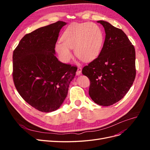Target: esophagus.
<instances>
[{
    "instance_id": "obj_1",
    "label": "esophagus",
    "mask_w": 150,
    "mask_h": 150,
    "mask_svg": "<svg viewBox=\"0 0 150 150\" xmlns=\"http://www.w3.org/2000/svg\"><path fill=\"white\" fill-rule=\"evenodd\" d=\"M81 72H82V68H81V67H78V71H77V72H76V75L81 74Z\"/></svg>"
}]
</instances>
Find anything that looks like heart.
<instances>
[{"instance_id": "1", "label": "heart", "mask_w": 150, "mask_h": 150, "mask_svg": "<svg viewBox=\"0 0 150 150\" xmlns=\"http://www.w3.org/2000/svg\"><path fill=\"white\" fill-rule=\"evenodd\" d=\"M62 42H57L56 51L61 59L69 62L72 57L70 49H74L75 55L84 61L95 59L101 52L104 34L99 27L93 23H74L63 33Z\"/></svg>"}]
</instances>
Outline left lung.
<instances>
[{
    "mask_svg": "<svg viewBox=\"0 0 150 150\" xmlns=\"http://www.w3.org/2000/svg\"><path fill=\"white\" fill-rule=\"evenodd\" d=\"M105 30V40L98 57L82 72L90 79L89 94L99 105H112L123 98L136 76L135 49L121 29L98 21Z\"/></svg>",
    "mask_w": 150,
    "mask_h": 150,
    "instance_id": "8db88e82",
    "label": "left lung"
}]
</instances>
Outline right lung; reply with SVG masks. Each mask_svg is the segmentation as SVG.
<instances>
[{
    "instance_id": "1",
    "label": "right lung",
    "mask_w": 150,
    "mask_h": 150,
    "mask_svg": "<svg viewBox=\"0 0 150 150\" xmlns=\"http://www.w3.org/2000/svg\"><path fill=\"white\" fill-rule=\"evenodd\" d=\"M65 22L25 35L13 52V80L18 93L40 111L57 110L67 95L77 67L60 62L55 46Z\"/></svg>"
}]
</instances>
